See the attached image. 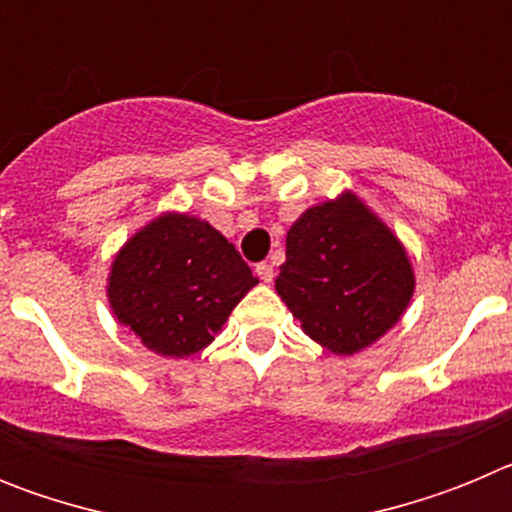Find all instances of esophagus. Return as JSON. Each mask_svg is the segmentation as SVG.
Returning <instances> with one entry per match:
<instances>
[{"instance_id": "1", "label": "esophagus", "mask_w": 512, "mask_h": 512, "mask_svg": "<svg viewBox=\"0 0 512 512\" xmlns=\"http://www.w3.org/2000/svg\"><path fill=\"white\" fill-rule=\"evenodd\" d=\"M256 274H259L261 282L269 284L271 279H274V266H271L269 261H261V264H256Z\"/></svg>"}]
</instances>
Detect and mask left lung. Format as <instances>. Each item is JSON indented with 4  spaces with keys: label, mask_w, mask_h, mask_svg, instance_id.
Wrapping results in <instances>:
<instances>
[{
    "label": "left lung",
    "mask_w": 512,
    "mask_h": 512,
    "mask_svg": "<svg viewBox=\"0 0 512 512\" xmlns=\"http://www.w3.org/2000/svg\"><path fill=\"white\" fill-rule=\"evenodd\" d=\"M413 289L408 253L356 194L310 207L289 228L277 295L333 354L351 356L382 338Z\"/></svg>",
    "instance_id": "obj_1"
}]
</instances>
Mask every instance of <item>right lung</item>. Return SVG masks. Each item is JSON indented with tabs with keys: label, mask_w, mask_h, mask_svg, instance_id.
I'll return each mask as SVG.
<instances>
[{
	"label": "right lung",
	"mask_w": 512,
	"mask_h": 512,
	"mask_svg": "<svg viewBox=\"0 0 512 512\" xmlns=\"http://www.w3.org/2000/svg\"><path fill=\"white\" fill-rule=\"evenodd\" d=\"M259 279L210 223L161 215L112 261L110 307L151 351L192 356L223 330L233 307Z\"/></svg>",
	"instance_id": "add662e5"
}]
</instances>
